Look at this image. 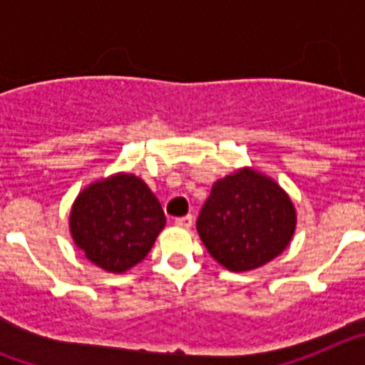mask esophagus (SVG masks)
<instances>
[{
	"label": "esophagus",
	"instance_id": "34e87169",
	"mask_svg": "<svg viewBox=\"0 0 365 365\" xmlns=\"http://www.w3.org/2000/svg\"><path fill=\"white\" fill-rule=\"evenodd\" d=\"M175 225L180 228H192L193 225V215H182V217L175 219Z\"/></svg>",
	"mask_w": 365,
	"mask_h": 365
}]
</instances>
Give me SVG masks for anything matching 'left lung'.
<instances>
[{
    "instance_id": "left-lung-1",
    "label": "left lung",
    "mask_w": 365,
    "mask_h": 365,
    "mask_svg": "<svg viewBox=\"0 0 365 365\" xmlns=\"http://www.w3.org/2000/svg\"><path fill=\"white\" fill-rule=\"evenodd\" d=\"M294 228L289 195L248 168L217 180L197 217L206 250L232 272L269 263L285 250Z\"/></svg>"
}]
</instances>
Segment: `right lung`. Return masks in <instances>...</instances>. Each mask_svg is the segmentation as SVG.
<instances>
[{
	"label": "right lung",
	"mask_w": 365,
	"mask_h": 365,
	"mask_svg": "<svg viewBox=\"0 0 365 365\" xmlns=\"http://www.w3.org/2000/svg\"><path fill=\"white\" fill-rule=\"evenodd\" d=\"M164 222L163 206L146 182L120 173L80 193L71 212V234L95 265L124 272L148 256Z\"/></svg>",
	"instance_id": "right-lung-1"
}]
</instances>
